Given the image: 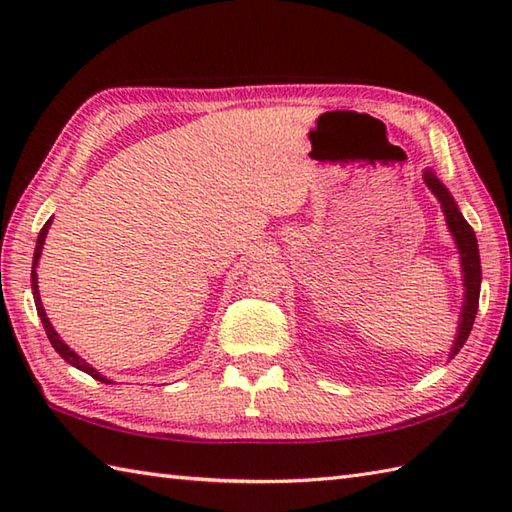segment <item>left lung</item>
Returning a JSON list of instances; mask_svg holds the SVG:
<instances>
[{
  "label": "left lung",
  "instance_id": "1",
  "mask_svg": "<svg viewBox=\"0 0 512 512\" xmlns=\"http://www.w3.org/2000/svg\"><path fill=\"white\" fill-rule=\"evenodd\" d=\"M424 182L427 187L433 191V195L440 200L444 215H447V224L451 228V233L458 242L460 255H462V270H464V308H462V321H460V330H458V339H455V345L451 350V358L460 352V347L469 339V334L473 330L475 323V314L477 306H480V284H482V264H480V248H477V237L473 233L471 224L464 220V215L458 211L455 206L451 193L444 189V184L433 176L431 171H424Z\"/></svg>",
  "mask_w": 512,
  "mask_h": 512
}]
</instances>
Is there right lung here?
Returning <instances> with one entry per match:
<instances>
[{
  "label": "right lung",
  "mask_w": 512,
  "mask_h": 512,
  "mask_svg": "<svg viewBox=\"0 0 512 512\" xmlns=\"http://www.w3.org/2000/svg\"><path fill=\"white\" fill-rule=\"evenodd\" d=\"M50 222H52V220H48L46 224H43L41 233H39V237H37L35 257H32V275H30V284H32V295H35V306H37V314H39V319H41V323H43V330H46V334H48V339H50L52 347H54V350H57V352L61 354L63 361H68V363H70V365H74L76 369H81V372L90 374V376H92V378H96V380H101V383H110V380H107L105 376H101L99 372H96V369H92L88 363L83 361L81 356H76V354L70 350V347L65 345V343L59 339V334L54 332V328H52L50 321H48V317H46V312H43L41 299H39V286H37V273H35V268H37V264H39V255H41V248H43V239H46V233H48V228H50Z\"/></svg>",
  "instance_id": "add662e5"
}]
</instances>
